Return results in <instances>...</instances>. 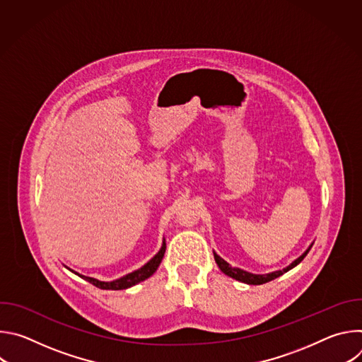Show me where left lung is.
Listing matches in <instances>:
<instances>
[{"instance_id": "left-lung-1", "label": "left lung", "mask_w": 362, "mask_h": 362, "mask_svg": "<svg viewBox=\"0 0 362 362\" xmlns=\"http://www.w3.org/2000/svg\"><path fill=\"white\" fill-rule=\"evenodd\" d=\"M311 247H313V245L309 246V247L298 257V259H295V261H293L289 267H286L285 269H282V271H275V272L265 274V275H255V274L246 272V271L239 269V268H232L226 261L222 259V257H221L218 253L214 252V255H215V261H216L218 267L221 268V271H222L225 275H228V276H230V278H233V279H236V281H239V282L247 284V285H262V284H267V282H269V281H272V279H275V278H279V276L284 275L285 272H288V271H291L292 268H295V267L303 259V257L308 255V252H309V249H311Z\"/></svg>"}]
</instances>
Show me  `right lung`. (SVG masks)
I'll list each match as a JSON object with an SVG mask.
<instances>
[{
  "mask_svg": "<svg viewBox=\"0 0 362 362\" xmlns=\"http://www.w3.org/2000/svg\"><path fill=\"white\" fill-rule=\"evenodd\" d=\"M165 252H166V242L163 240V245H162L160 250H159L156 255H154L146 265H143L140 269H137V271H134V272H132V274H127L126 276H123V278H120V279H116V281H112V282H103V281H98V279H94V278H90V276L80 275V274H77V272H74V271H71V269H70V271L74 272L76 275H78L80 278L86 279L87 282L93 284L94 286L100 288V289H112V291L127 289V288H130V286H133V285H136V284H139V282L147 279L148 276H151L154 272H156V269L159 268V265H160V262H162V259H163Z\"/></svg>",
  "mask_w": 362,
  "mask_h": 362,
  "instance_id": "add662e5",
  "label": "right lung"
}]
</instances>
